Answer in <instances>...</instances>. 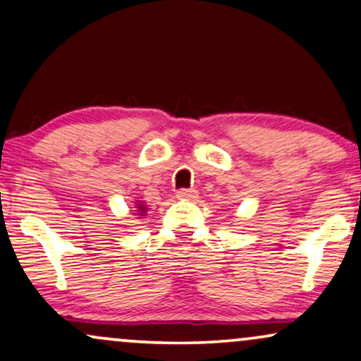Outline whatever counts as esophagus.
<instances>
[{"label":"esophagus","instance_id":"34e87169","mask_svg":"<svg viewBox=\"0 0 361 361\" xmlns=\"http://www.w3.org/2000/svg\"><path fill=\"white\" fill-rule=\"evenodd\" d=\"M197 190H192V188H181L176 192V197L180 200H193L197 198Z\"/></svg>","mask_w":361,"mask_h":361}]
</instances>
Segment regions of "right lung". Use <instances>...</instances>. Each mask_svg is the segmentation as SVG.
<instances>
[{
    "mask_svg": "<svg viewBox=\"0 0 361 361\" xmlns=\"http://www.w3.org/2000/svg\"><path fill=\"white\" fill-rule=\"evenodd\" d=\"M136 208H137L136 212H139L137 215H145V214H146V205H145V203H142V202H137Z\"/></svg>",
    "mask_w": 361,
    "mask_h": 361,
    "instance_id": "right-lung-1",
    "label": "right lung"
}]
</instances>
